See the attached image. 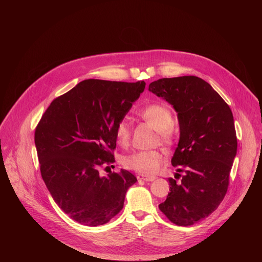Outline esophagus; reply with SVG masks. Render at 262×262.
I'll use <instances>...</instances> for the list:
<instances>
[{
    "mask_svg": "<svg viewBox=\"0 0 262 262\" xmlns=\"http://www.w3.org/2000/svg\"><path fill=\"white\" fill-rule=\"evenodd\" d=\"M137 178L139 180H144V181H154L156 179L155 176H148V175H145V174H138Z\"/></svg>",
    "mask_w": 262,
    "mask_h": 262,
    "instance_id": "1",
    "label": "esophagus"
}]
</instances>
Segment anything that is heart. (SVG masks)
Returning <instances> with one entry per match:
<instances>
[{
	"label": "heart",
	"instance_id": "obj_1",
	"mask_svg": "<svg viewBox=\"0 0 262 262\" xmlns=\"http://www.w3.org/2000/svg\"><path fill=\"white\" fill-rule=\"evenodd\" d=\"M139 116L151 124L159 134L160 139L167 144L172 143L174 139L173 123L174 118L171 110L162 102H152L146 104L138 112ZM114 135L117 143L126 146L130 140V124L126 119H120L114 128ZM164 152L158 149L154 150L135 151L124 156L121 160L122 166L126 169L139 172L145 175H151L159 171L164 162Z\"/></svg>",
	"mask_w": 262,
	"mask_h": 262
}]
</instances>
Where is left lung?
<instances>
[{
	"label": "left lung",
	"instance_id": "left-lung-1",
	"mask_svg": "<svg viewBox=\"0 0 262 262\" xmlns=\"http://www.w3.org/2000/svg\"><path fill=\"white\" fill-rule=\"evenodd\" d=\"M151 91L177 112L180 138L171 160L177 168L161 211L178 226H191L213 212L225 197L237 139L229 105L204 80L160 79ZM182 171L183 176L180 173Z\"/></svg>",
	"mask_w": 262,
	"mask_h": 262
}]
</instances>
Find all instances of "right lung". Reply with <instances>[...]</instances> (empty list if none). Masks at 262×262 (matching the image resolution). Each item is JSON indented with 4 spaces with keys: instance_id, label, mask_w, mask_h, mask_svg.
Returning <instances> with one entry per match:
<instances>
[{
    "instance_id": "obj_1",
    "label": "right lung",
    "mask_w": 262,
    "mask_h": 262,
    "mask_svg": "<svg viewBox=\"0 0 262 262\" xmlns=\"http://www.w3.org/2000/svg\"><path fill=\"white\" fill-rule=\"evenodd\" d=\"M145 85L144 81L85 80L55 98L37 124L34 139L42 179L73 221L99 226L123 208L136 176L121 169L105 177L99 168L115 162V125Z\"/></svg>"
}]
</instances>
